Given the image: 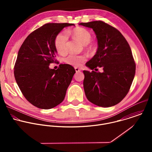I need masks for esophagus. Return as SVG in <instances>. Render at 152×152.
<instances>
[{"mask_svg":"<svg viewBox=\"0 0 152 152\" xmlns=\"http://www.w3.org/2000/svg\"><path fill=\"white\" fill-rule=\"evenodd\" d=\"M75 71H76V72H80V71L81 70V69H79V68H77V67H75Z\"/></svg>","mask_w":152,"mask_h":152,"instance_id":"34e87169","label":"esophagus"}]
</instances>
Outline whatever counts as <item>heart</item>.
Returning a JSON list of instances; mask_svg holds the SVG:
<instances>
[{"label": "heart", "instance_id": "b5f03b06", "mask_svg": "<svg viewBox=\"0 0 152 152\" xmlns=\"http://www.w3.org/2000/svg\"><path fill=\"white\" fill-rule=\"evenodd\" d=\"M67 35H70L73 39L79 41L83 45L84 48L89 51H93L95 49V45L91 42V34L84 28L77 27L72 31L67 32H62L55 38V47L57 52L61 55H64L67 52V45L68 41ZM85 55H70L64 58L63 61L67 64L73 67H80L82 64L86 60Z\"/></svg>", "mask_w": 152, "mask_h": 152}]
</instances>
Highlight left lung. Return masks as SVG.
Returning a JSON list of instances; mask_svg holds the SVG:
<instances>
[{"instance_id":"left-lung-1","label":"left lung","mask_w":152,"mask_h":152,"mask_svg":"<svg viewBox=\"0 0 152 152\" xmlns=\"http://www.w3.org/2000/svg\"><path fill=\"white\" fill-rule=\"evenodd\" d=\"M92 28L98 42L96 55L86 66L92 72L83 70V88L87 99L101 107L120 103L128 93L134 80L136 65L127 41L116 28L102 21L80 23ZM103 68L102 73L93 71Z\"/></svg>"}]
</instances>
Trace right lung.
Here are the masks:
<instances>
[{
	"label": "right lung",
	"mask_w": 152,
	"mask_h": 152,
	"mask_svg": "<svg viewBox=\"0 0 152 152\" xmlns=\"http://www.w3.org/2000/svg\"><path fill=\"white\" fill-rule=\"evenodd\" d=\"M72 25L46 23L27 37L18 52L14 70L16 82L26 100L40 109H51L64 100L76 73L69 64H59L57 70L49 68L56 62V37Z\"/></svg>",
	"instance_id": "obj_1"
}]
</instances>
